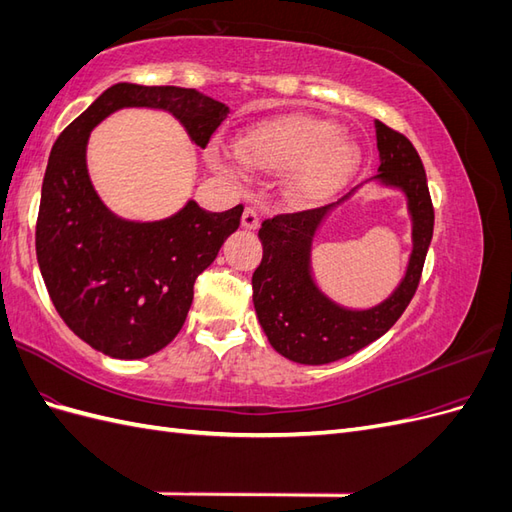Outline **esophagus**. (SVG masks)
<instances>
[{
  "mask_svg": "<svg viewBox=\"0 0 512 512\" xmlns=\"http://www.w3.org/2000/svg\"><path fill=\"white\" fill-rule=\"evenodd\" d=\"M243 228L247 230H256L260 226V218H258V209L256 207H245L243 218H241Z\"/></svg>",
  "mask_w": 512,
  "mask_h": 512,
  "instance_id": "obj_1",
  "label": "esophagus"
}]
</instances>
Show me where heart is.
<instances>
[{
  "label": "heart",
  "mask_w": 512,
  "mask_h": 512,
  "mask_svg": "<svg viewBox=\"0 0 512 512\" xmlns=\"http://www.w3.org/2000/svg\"><path fill=\"white\" fill-rule=\"evenodd\" d=\"M237 158L262 173H284V196L292 205H312L327 198L359 164V149L331 119L288 115L243 132L235 141ZM211 162L228 168L220 153Z\"/></svg>",
  "instance_id": "obj_1"
}]
</instances>
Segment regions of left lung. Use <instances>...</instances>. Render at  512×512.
Returning <instances> with one entry per match:
<instances>
[{
	"label": "left lung",
	"instance_id": "8db88e82",
	"mask_svg": "<svg viewBox=\"0 0 512 512\" xmlns=\"http://www.w3.org/2000/svg\"><path fill=\"white\" fill-rule=\"evenodd\" d=\"M380 173L374 177L408 198L412 256L406 277L389 299L371 309H346L322 294L312 277V241L324 215L337 203L282 213L262 222V262L254 271V307L271 346L286 359L324 365L359 352L389 331L406 312L421 282L433 237V205L421 158L408 138L376 119Z\"/></svg>",
	"mask_w": 512,
	"mask_h": 512
}]
</instances>
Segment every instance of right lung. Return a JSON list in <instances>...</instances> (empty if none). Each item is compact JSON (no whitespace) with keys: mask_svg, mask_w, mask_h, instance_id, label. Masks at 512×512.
Instances as JSON below:
<instances>
[{"mask_svg":"<svg viewBox=\"0 0 512 512\" xmlns=\"http://www.w3.org/2000/svg\"><path fill=\"white\" fill-rule=\"evenodd\" d=\"M173 113L205 149L228 106L196 89L117 83L59 134L42 181L36 254L70 331L113 359H145L181 331L194 282L241 224L243 205L211 213L190 200L173 218L128 222L108 211L87 173L89 132L119 108Z\"/></svg>","mask_w":512,"mask_h":512,"instance_id":"add662e5","label":"right lung"}]
</instances>
